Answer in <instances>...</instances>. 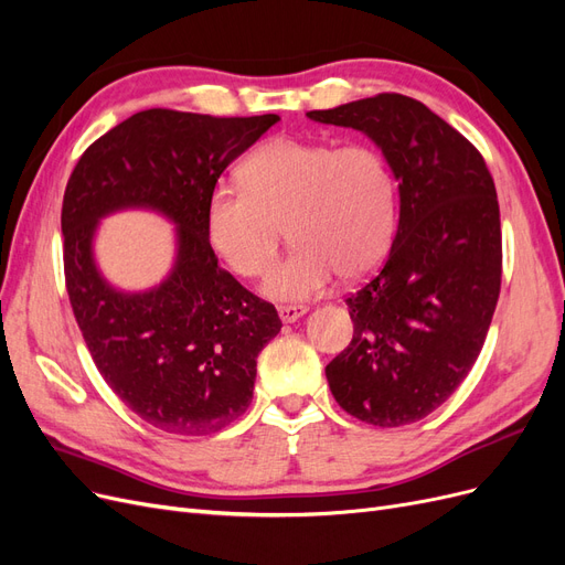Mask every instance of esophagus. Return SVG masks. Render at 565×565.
I'll return each mask as SVG.
<instances>
[{
    "instance_id": "34e87169",
    "label": "esophagus",
    "mask_w": 565,
    "mask_h": 565,
    "mask_svg": "<svg viewBox=\"0 0 565 565\" xmlns=\"http://www.w3.org/2000/svg\"><path fill=\"white\" fill-rule=\"evenodd\" d=\"M278 313H280L282 322H295L303 313H309V306H306V303H287V306H280Z\"/></svg>"
}]
</instances>
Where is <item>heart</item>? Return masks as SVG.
<instances>
[{"mask_svg":"<svg viewBox=\"0 0 565 565\" xmlns=\"http://www.w3.org/2000/svg\"><path fill=\"white\" fill-rule=\"evenodd\" d=\"M243 183H218L210 193L207 235L237 276L256 278L276 262L287 224L295 249L268 273L270 299L303 301L337 276H367L396 233V177L370 143L337 148L278 136L249 152Z\"/></svg>","mask_w":565,"mask_h":565,"instance_id":"heart-1","label":"heart"}]
</instances>
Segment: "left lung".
Returning a JSON list of instances; mask_svg holds the SVG:
<instances>
[{
    "label": "left lung",
    "instance_id": "1",
    "mask_svg": "<svg viewBox=\"0 0 565 565\" xmlns=\"http://www.w3.org/2000/svg\"><path fill=\"white\" fill-rule=\"evenodd\" d=\"M306 115L370 136L401 198L382 270L347 299L353 339L324 367L330 391L365 424H413L452 396L483 349L502 282L498 191L481 152L409 96Z\"/></svg>",
    "mask_w": 565,
    "mask_h": 565
}]
</instances>
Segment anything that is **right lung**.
<instances>
[{"label":"right lung","instance_id":"right-lung-1","mask_svg":"<svg viewBox=\"0 0 565 565\" xmlns=\"http://www.w3.org/2000/svg\"><path fill=\"white\" fill-rule=\"evenodd\" d=\"M278 115L212 117L150 108L82 152L65 185V287L100 377L156 429L207 436L252 403L256 355L282 328L276 306L218 266L207 198ZM152 209L178 224V259L146 294L113 288L93 262L97 221Z\"/></svg>","mask_w":565,"mask_h":565}]
</instances>
